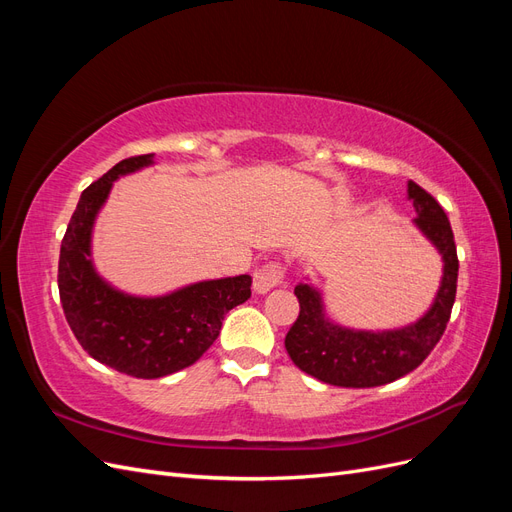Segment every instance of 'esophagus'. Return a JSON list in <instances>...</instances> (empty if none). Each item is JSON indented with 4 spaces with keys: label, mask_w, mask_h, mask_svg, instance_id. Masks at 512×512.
I'll list each match as a JSON object with an SVG mask.
<instances>
[{
    "label": "esophagus",
    "mask_w": 512,
    "mask_h": 512,
    "mask_svg": "<svg viewBox=\"0 0 512 512\" xmlns=\"http://www.w3.org/2000/svg\"><path fill=\"white\" fill-rule=\"evenodd\" d=\"M282 277H284L282 267L275 265V262H267V265H262L260 269L254 271V282H252L254 292L265 294V292L273 290L277 284L282 282Z\"/></svg>",
    "instance_id": "esophagus-1"
}]
</instances>
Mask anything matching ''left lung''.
I'll use <instances>...</instances> for the list:
<instances>
[{
    "instance_id": "left-lung-1",
    "label": "left lung",
    "mask_w": 512,
    "mask_h": 512,
    "mask_svg": "<svg viewBox=\"0 0 512 512\" xmlns=\"http://www.w3.org/2000/svg\"><path fill=\"white\" fill-rule=\"evenodd\" d=\"M416 228L442 256V282L436 299L423 318L393 331H354L324 316L320 292L312 284H299V318L286 335V350L292 363L305 374L333 386L369 389L389 384L410 374L436 348L451 318L457 292V247L451 222L438 200L421 185L408 181Z\"/></svg>"
}]
</instances>
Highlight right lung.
<instances>
[{
	"instance_id": "add662e5",
	"label": "right lung",
	"mask_w": 512,
	"mask_h": 512,
	"mask_svg": "<svg viewBox=\"0 0 512 512\" xmlns=\"http://www.w3.org/2000/svg\"><path fill=\"white\" fill-rule=\"evenodd\" d=\"M153 164V153L121 160L81 194L59 252V299L74 337L96 361L132 378H164L190 367L218 339L232 307L252 297V277L134 297L108 284L91 260V232L113 181Z\"/></svg>"
}]
</instances>
